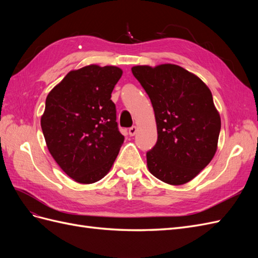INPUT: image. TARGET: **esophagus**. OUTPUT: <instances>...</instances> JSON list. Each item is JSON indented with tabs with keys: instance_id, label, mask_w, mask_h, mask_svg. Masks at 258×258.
I'll list each match as a JSON object with an SVG mask.
<instances>
[{
	"instance_id": "esophagus-1",
	"label": "esophagus",
	"mask_w": 258,
	"mask_h": 258,
	"mask_svg": "<svg viewBox=\"0 0 258 258\" xmlns=\"http://www.w3.org/2000/svg\"><path fill=\"white\" fill-rule=\"evenodd\" d=\"M137 127L136 126H132L131 128H129V135L131 136V137H134L136 134H137Z\"/></svg>"
}]
</instances>
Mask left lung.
Returning <instances> with one entry per match:
<instances>
[{"label":"left lung","instance_id":"1","mask_svg":"<svg viewBox=\"0 0 258 258\" xmlns=\"http://www.w3.org/2000/svg\"><path fill=\"white\" fill-rule=\"evenodd\" d=\"M132 74L151 99L157 142L146 153L150 172L171 185L189 182L214 157L221 117L198 76L175 64L138 66Z\"/></svg>","mask_w":258,"mask_h":258}]
</instances>
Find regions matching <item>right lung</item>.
<instances>
[{
    "label": "right lung",
    "mask_w": 258,
    "mask_h": 258,
    "mask_svg": "<svg viewBox=\"0 0 258 258\" xmlns=\"http://www.w3.org/2000/svg\"><path fill=\"white\" fill-rule=\"evenodd\" d=\"M122 71L91 64L69 72L46 98L41 118L48 151L59 167L82 184L110 171L124 137L111 93Z\"/></svg>",
    "instance_id": "1"
}]
</instances>
